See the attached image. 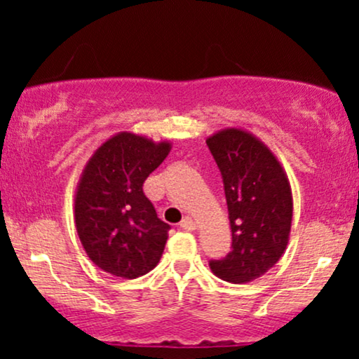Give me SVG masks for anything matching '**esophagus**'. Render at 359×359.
I'll list each match as a JSON object with an SVG mask.
<instances>
[{
	"label": "esophagus",
	"instance_id": "esophagus-1",
	"mask_svg": "<svg viewBox=\"0 0 359 359\" xmlns=\"http://www.w3.org/2000/svg\"><path fill=\"white\" fill-rule=\"evenodd\" d=\"M180 228L185 229V231H194V229H197V222L192 219V217H184L182 222H180Z\"/></svg>",
	"mask_w": 359,
	"mask_h": 359
}]
</instances>
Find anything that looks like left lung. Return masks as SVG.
<instances>
[{
	"mask_svg": "<svg viewBox=\"0 0 359 359\" xmlns=\"http://www.w3.org/2000/svg\"><path fill=\"white\" fill-rule=\"evenodd\" d=\"M205 143L224 182L233 236V250L209 266L226 282H251L285 253L294 212L290 182L273 151L243 128H224Z\"/></svg>",
	"mask_w": 359,
	"mask_h": 359,
	"instance_id": "8db88e82",
	"label": "left lung"
}]
</instances>
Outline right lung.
Instances as JSON below:
<instances>
[{
    "instance_id": "add662e5",
    "label": "right lung",
    "mask_w": 359,
    "mask_h": 359,
    "mask_svg": "<svg viewBox=\"0 0 359 359\" xmlns=\"http://www.w3.org/2000/svg\"><path fill=\"white\" fill-rule=\"evenodd\" d=\"M172 143L119 131L94 150L74 197V222L82 248L106 273L137 278L158 265L170 226L156 217L143 182Z\"/></svg>"
}]
</instances>
